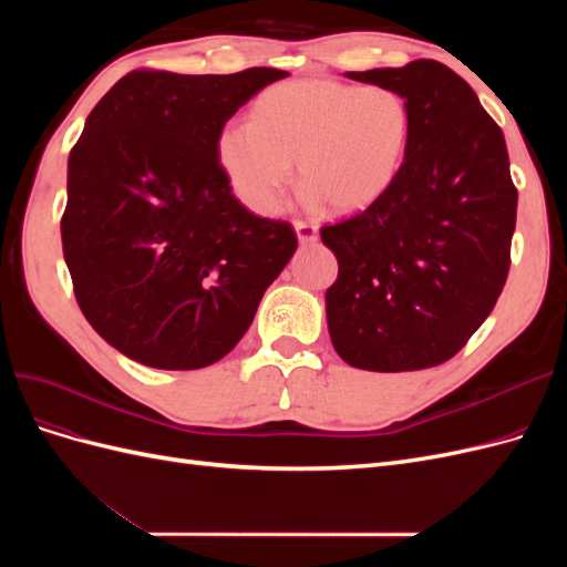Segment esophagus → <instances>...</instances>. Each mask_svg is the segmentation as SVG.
Instances as JSON below:
<instances>
[{
	"mask_svg": "<svg viewBox=\"0 0 567 567\" xmlns=\"http://www.w3.org/2000/svg\"><path fill=\"white\" fill-rule=\"evenodd\" d=\"M293 229H296L298 241H300L302 246H305V244H315L317 236H319V229H317V225H312V221L298 219V221H293Z\"/></svg>",
	"mask_w": 567,
	"mask_h": 567,
	"instance_id": "esophagus-1",
	"label": "esophagus"
}]
</instances>
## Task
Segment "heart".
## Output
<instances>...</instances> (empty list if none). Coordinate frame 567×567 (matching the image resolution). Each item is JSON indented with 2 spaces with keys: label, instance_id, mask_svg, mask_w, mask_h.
I'll list each match as a JSON object with an SVG mask.
<instances>
[{
  "label": "heart",
  "instance_id": "b5f03b06",
  "mask_svg": "<svg viewBox=\"0 0 567 567\" xmlns=\"http://www.w3.org/2000/svg\"><path fill=\"white\" fill-rule=\"evenodd\" d=\"M411 140V109L390 87L307 78L269 87L250 120H229L217 134V163L248 210H281L293 177L310 200L357 213L398 179Z\"/></svg>",
  "mask_w": 567,
  "mask_h": 567
}]
</instances>
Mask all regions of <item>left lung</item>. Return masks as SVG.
Here are the masks:
<instances>
[{
    "mask_svg": "<svg viewBox=\"0 0 567 567\" xmlns=\"http://www.w3.org/2000/svg\"><path fill=\"white\" fill-rule=\"evenodd\" d=\"M348 78L400 92L411 140L388 192L321 229L338 260L326 290L331 342L354 369H431L466 346L508 277L518 192L504 132L440 61Z\"/></svg>",
    "mask_w": 567,
    "mask_h": 567,
    "instance_id": "obj_1",
    "label": "left lung"
}]
</instances>
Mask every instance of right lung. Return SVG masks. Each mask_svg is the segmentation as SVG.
Instances as JSON below:
<instances>
[{"label":"right lung","mask_w":567,"mask_h":567,"mask_svg":"<svg viewBox=\"0 0 567 567\" xmlns=\"http://www.w3.org/2000/svg\"><path fill=\"white\" fill-rule=\"evenodd\" d=\"M286 75L132 71L84 123L68 158L63 257L84 319L134 362H219L293 257V227L246 210L215 148L227 120Z\"/></svg>","instance_id":"obj_1"}]
</instances>
